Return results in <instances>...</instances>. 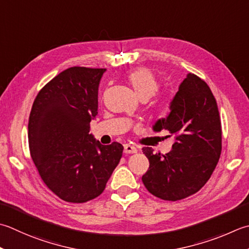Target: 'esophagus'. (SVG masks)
Returning <instances> with one entry per match:
<instances>
[{
	"label": "esophagus",
	"instance_id": "esophagus-1",
	"mask_svg": "<svg viewBox=\"0 0 249 249\" xmlns=\"http://www.w3.org/2000/svg\"><path fill=\"white\" fill-rule=\"evenodd\" d=\"M136 152H137V149H136L134 145L124 144V153L130 154V153H136Z\"/></svg>",
	"mask_w": 249,
	"mask_h": 249
}]
</instances>
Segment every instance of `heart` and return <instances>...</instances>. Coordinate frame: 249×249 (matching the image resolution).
Returning a JSON list of instances; mask_svg holds the SVG:
<instances>
[{"label":"heart","mask_w":249,"mask_h":249,"mask_svg":"<svg viewBox=\"0 0 249 249\" xmlns=\"http://www.w3.org/2000/svg\"><path fill=\"white\" fill-rule=\"evenodd\" d=\"M127 82L139 99H149L159 90L160 87L159 80L154 73L149 69H144V68L129 72ZM157 106L160 109H164L166 106V101L160 100Z\"/></svg>","instance_id":"obj_1"}]
</instances>
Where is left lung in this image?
I'll use <instances>...</instances> for the list:
<instances>
[{"instance_id": "obj_1", "label": "left lung", "mask_w": 249, "mask_h": 249, "mask_svg": "<svg viewBox=\"0 0 249 249\" xmlns=\"http://www.w3.org/2000/svg\"><path fill=\"white\" fill-rule=\"evenodd\" d=\"M170 112L153 126L176 136L165 155L144 147L150 166L142 182L154 196L178 201L196 193L211 178L221 154V122L209 86L189 73L169 106Z\"/></svg>"}]
</instances>
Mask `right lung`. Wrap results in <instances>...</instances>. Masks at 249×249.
Segmentation results:
<instances>
[{"label":"right lung","mask_w":249,"mask_h":249,"mask_svg":"<svg viewBox=\"0 0 249 249\" xmlns=\"http://www.w3.org/2000/svg\"><path fill=\"white\" fill-rule=\"evenodd\" d=\"M105 72L69 68L48 82L33 102L28 124L31 158L47 188L66 202L99 196L123 153L121 143L104 145L89 134Z\"/></svg>","instance_id":"1"}]
</instances>
